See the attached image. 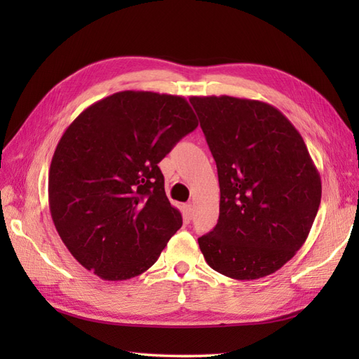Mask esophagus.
Returning <instances> with one entry per match:
<instances>
[{"instance_id": "obj_1", "label": "esophagus", "mask_w": 359, "mask_h": 359, "mask_svg": "<svg viewBox=\"0 0 359 359\" xmlns=\"http://www.w3.org/2000/svg\"><path fill=\"white\" fill-rule=\"evenodd\" d=\"M185 215L188 219H191L194 215V208H193V203H187L185 205Z\"/></svg>"}]
</instances>
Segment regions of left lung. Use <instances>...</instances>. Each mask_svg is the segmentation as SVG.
I'll list each match as a JSON object with an SVG mask.
<instances>
[{"label":"left lung","instance_id":"obj_1","mask_svg":"<svg viewBox=\"0 0 359 359\" xmlns=\"http://www.w3.org/2000/svg\"><path fill=\"white\" fill-rule=\"evenodd\" d=\"M189 102L220 187L217 225L197 239L205 261L231 279L269 276L306 242L321 203V175L301 134L274 106L230 95Z\"/></svg>","mask_w":359,"mask_h":359}]
</instances>
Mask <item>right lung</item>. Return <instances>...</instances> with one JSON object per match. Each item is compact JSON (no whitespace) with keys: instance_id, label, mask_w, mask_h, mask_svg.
Listing matches in <instances>:
<instances>
[{"instance_id":"add662e5","label":"right lung","mask_w":359,"mask_h":359,"mask_svg":"<svg viewBox=\"0 0 359 359\" xmlns=\"http://www.w3.org/2000/svg\"><path fill=\"white\" fill-rule=\"evenodd\" d=\"M197 125L184 97L121 90L67 126L50 162L49 210L86 270L126 280L154 265L182 226L157 163Z\"/></svg>"}]
</instances>
